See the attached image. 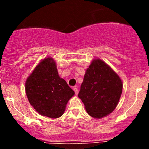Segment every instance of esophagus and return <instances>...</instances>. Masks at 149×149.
I'll use <instances>...</instances> for the list:
<instances>
[{
  "label": "esophagus",
  "mask_w": 149,
  "mask_h": 149,
  "mask_svg": "<svg viewBox=\"0 0 149 149\" xmlns=\"http://www.w3.org/2000/svg\"><path fill=\"white\" fill-rule=\"evenodd\" d=\"M73 90H74L75 93H76V95H77L78 94V92H79V90H78V89L77 88H73Z\"/></svg>",
  "instance_id": "1"
}]
</instances>
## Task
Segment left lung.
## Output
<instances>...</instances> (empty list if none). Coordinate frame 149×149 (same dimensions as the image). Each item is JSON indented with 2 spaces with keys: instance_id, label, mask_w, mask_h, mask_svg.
I'll use <instances>...</instances> for the list:
<instances>
[{
  "instance_id": "left-lung-1",
  "label": "left lung",
  "mask_w": 149,
  "mask_h": 149,
  "mask_svg": "<svg viewBox=\"0 0 149 149\" xmlns=\"http://www.w3.org/2000/svg\"><path fill=\"white\" fill-rule=\"evenodd\" d=\"M120 77L101 59H95L86 70L78 97L90 116L101 118L118 105L122 94Z\"/></svg>"
}]
</instances>
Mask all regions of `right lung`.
I'll return each mask as SVG.
<instances>
[{
	"mask_svg": "<svg viewBox=\"0 0 149 149\" xmlns=\"http://www.w3.org/2000/svg\"><path fill=\"white\" fill-rule=\"evenodd\" d=\"M26 94L31 105L40 115L57 118L63 115L74 91L58 74L55 61L46 58L26 79Z\"/></svg>",
	"mask_w": 149,
	"mask_h": 149,
	"instance_id": "right-lung-1",
	"label": "right lung"
}]
</instances>
